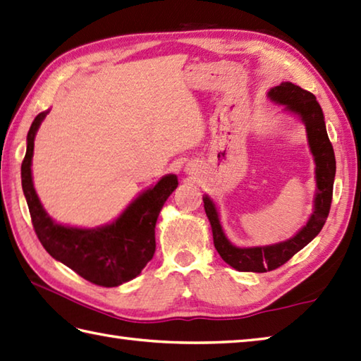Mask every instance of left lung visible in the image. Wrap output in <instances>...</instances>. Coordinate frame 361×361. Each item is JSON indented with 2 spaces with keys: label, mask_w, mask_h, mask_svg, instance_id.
I'll list each match as a JSON object with an SVG mask.
<instances>
[{
  "label": "left lung",
  "mask_w": 361,
  "mask_h": 361,
  "mask_svg": "<svg viewBox=\"0 0 361 361\" xmlns=\"http://www.w3.org/2000/svg\"><path fill=\"white\" fill-rule=\"evenodd\" d=\"M267 97L274 103L283 104L286 112L298 116L305 125L310 152H312L316 164L314 178L317 189L314 194V211L310 216L307 225H303L298 231V235L283 243L259 247H238L233 245L225 236L216 203L208 195H204V213H207L211 230H213L216 250L225 263L241 272H267L277 269L308 243H312L327 221L331 195H334L336 161L334 147L327 136L322 109L316 102V97L312 92L295 86L293 82H281L280 86L272 87L267 92Z\"/></svg>",
  "instance_id": "left-lung-1"
}]
</instances>
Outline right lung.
<instances>
[{"mask_svg": "<svg viewBox=\"0 0 361 361\" xmlns=\"http://www.w3.org/2000/svg\"><path fill=\"white\" fill-rule=\"evenodd\" d=\"M48 111L34 118L26 137L21 162V188L39 241L54 259L98 286L112 288L137 277L153 258L154 227L161 208L178 186L176 175L169 173L139 194L114 222L97 228H78L56 224L42 207L32 183L34 139Z\"/></svg>", "mask_w": 361, "mask_h": 361, "instance_id": "add662e5", "label": "right lung"}]
</instances>
